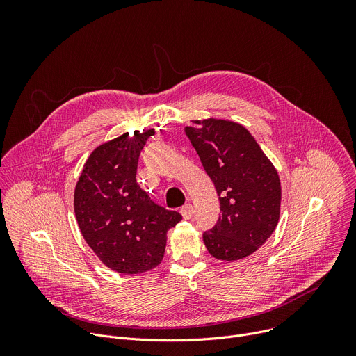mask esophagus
Segmentation results:
<instances>
[{
  "instance_id": "obj_1",
  "label": "esophagus",
  "mask_w": 356,
  "mask_h": 356,
  "mask_svg": "<svg viewBox=\"0 0 356 356\" xmlns=\"http://www.w3.org/2000/svg\"><path fill=\"white\" fill-rule=\"evenodd\" d=\"M180 213H181L184 220H190L194 216V207L191 204H186L184 207H181Z\"/></svg>"
}]
</instances>
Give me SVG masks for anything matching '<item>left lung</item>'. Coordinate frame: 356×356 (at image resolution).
Listing matches in <instances>:
<instances>
[{"mask_svg": "<svg viewBox=\"0 0 356 356\" xmlns=\"http://www.w3.org/2000/svg\"><path fill=\"white\" fill-rule=\"evenodd\" d=\"M186 135L220 195L221 217L202 234L210 255L239 261L258 250L275 231L282 187L277 170L249 131L234 121H193Z\"/></svg>", "mask_w": 356, "mask_h": 356, "instance_id": "left-lung-1", "label": "left lung"}]
</instances>
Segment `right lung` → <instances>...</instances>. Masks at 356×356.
Listing matches in <instances>:
<instances>
[{
	"instance_id": "obj_1",
	"label": "right lung",
	"mask_w": 356,
	"mask_h": 356,
	"mask_svg": "<svg viewBox=\"0 0 356 356\" xmlns=\"http://www.w3.org/2000/svg\"><path fill=\"white\" fill-rule=\"evenodd\" d=\"M150 131L122 134L97 146L74 188V214L83 238L111 270L138 275L156 268L168 231L181 216L150 200L136 183L140 150Z\"/></svg>"
}]
</instances>
